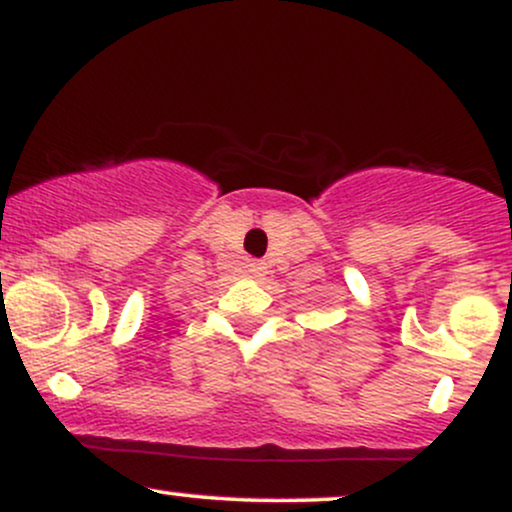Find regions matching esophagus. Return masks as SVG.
I'll return each mask as SVG.
<instances>
[{"mask_svg":"<svg viewBox=\"0 0 512 512\" xmlns=\"http://www.w3.org/2000/svg\"><path fill=\"white\" fill-rule=\"evenodd\" d=\"M264 272H267V264L264 262H260V260L248 262V274L252 276V279H260V276H264Z\"/></svg>","mask_w":512,"mask_h":512,"instance_id":"esophagus-1","label":"esophagus"}]
</instances>
